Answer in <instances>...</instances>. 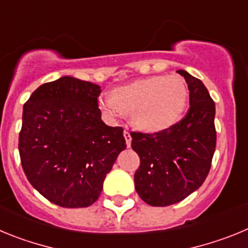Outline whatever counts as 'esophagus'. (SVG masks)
<instances>
[{"mask_svg": "<svg viewBox=\"0 0 248 248\" xmlns=\"http://www.w3.org/2000/svg\"><path fill=\"white\" fill-rule=\"evenodd\" d=\"M124 140H126L127 147H129V146H131V140H132V137H131V133H129L128 131H124Z\"/></svg>", "mask_w": 248, "mask_h": 248, "instance_id": "obj_1", "label": "esophagus"}]
</instances>
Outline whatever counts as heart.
<instances>
[{
	"label": "heart",
	"instance_id": "b5f03b06",
	"mask_svg": "<svg viewBox=\"0 0 248 248\" xmlns=\"http://www.w3.org/2000/svg\"><path fill=\"white\" fill-rule=\"evenodd\" d=\"M188 96V88L182 77L153 75L119 86L112 95H101L97 105L111 121L129 113L137 128L160 132L179 121Z\"/></svg>",
	"mask_w": 248,
	"mask_h": 248
}]
</instances>
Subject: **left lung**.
I'll return each instance as SVG.
<instances>
[{"label":"left lung","instance_id":"1","mask_svg":"<svg viewBox=\"0 0 248 248\" xmlns=\"http://www.w3.org/2000/svg\"><path fill=\"white\" fill-rule=\"evenodd\" d=\"M189 89L190 108L184 119L155 133L131 132L140 155L135 188L152 206L184 200L206 179L216 147L215 102L202 80L178 70Z\"/></svg>","mask_w":248,"mask_h":248}]
</instances>
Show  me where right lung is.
Returning <instances> with one entry per match:
<instances>
[{
	"label": "right lung",
	"mask_w": 248,
	"mask_h": 248,
	"mask_svg": "<svg viewBox=\"0 0 248 248\" xmlns=\"http://www.w3.org/2000/svg\"><path fill=\"white\" fill-rule=\"evenodd\" d=\"M101 88L73 77L41 85L23 106L18 149L33 188L63 207L99 199L106 174L126 148L122 127L101 120Z\"/></svg>",
	"instance_id": "right-lung-1"
}]
</instances>
